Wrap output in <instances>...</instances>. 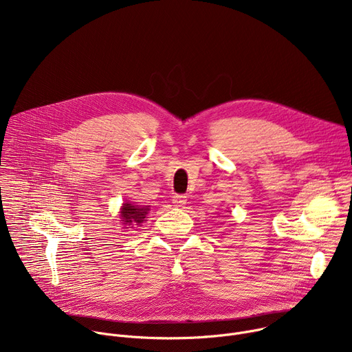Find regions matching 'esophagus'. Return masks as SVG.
I'll return each instance as SVG.
<instances>
[{"mask_svg": "<svg viewBox=\"0 0 352 352\" xmlns=\"http://www.w3.org/2000/svg\"><path fill=\"white\" fill-rule=\"evenodd\" d=\"M171 200H173V204L175 206H184L186 204V196H184V195H174Z\"/></svg>", "mask_w": 352, "mask_h": 352, "instance_id": "obj_1", "label": "esophagus"}]
</instances>
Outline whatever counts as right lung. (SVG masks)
Returning a JSON list of instances; mask_svg holds the SVG:
<instances>
[{
  "instance_id": "right-lung-1",
  "label": "right lung",
  "mask_w": 352,
  "mask_h": 352,
  "mask_svg": "<svg viewBox=\"0 0 352 352\" xmlns=\"http://www.w3.org/2000/svg\"><path fill=\"white\" fill-rule=\"evenodd\" d=\"M150 206H138V205H133L131 202H125L121 208V221H122V226H126L125 228H128L129 226L133 228V227H139V224H142L148 213V209Z\"/></svg>"
}]
</instances>
